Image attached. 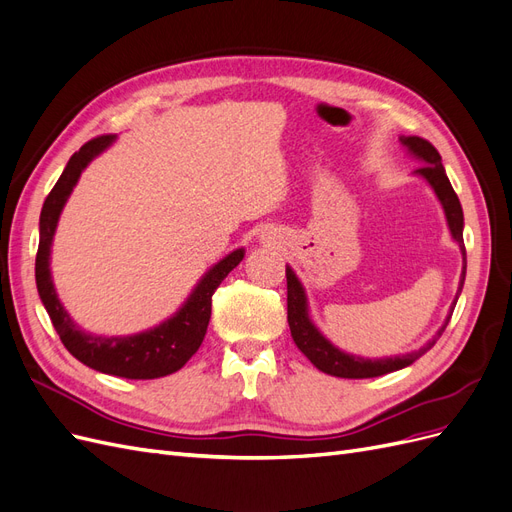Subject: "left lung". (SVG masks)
Here are the masks:
<instances>
[{
  "instance_id": "obj_1",
  "label": "left lung",
  "mask_w": 512,
  "mask_h": 512,
  "mask_svg": "<svg viewBox=\"0 0 512 512\" xmlns=\"http://www.w3.org/2000/svg\"><path fill=\"white\" fill-rule=\"evenodd\" d=\"M399 143L408 149L410 156L414 160L421 162L423 166L414 170L416 177H421L429 183V188L433 194L438 196L440 205L444 209V218L448 224V230H451V237L459 245L461 250V275H459V288L455 299L451 303V309L444 318V324L438 329V333L433 335L425 346L418 350L406 352V354H397V356H382V359H365V356L359 354H350L344 352L342 348H337L331 339L322 335V331L316 327L312 316H309V305H307V294L303 284L299 282L297 273L292 271V267L286 265V282H288V324H290V333L294 344L307 356L309 361L314 363L316 369L324 371L329 376L337 378H376L391 374V371L404 369L412 365L416 359L421 356L438 342V337L444 333L448 320L453 316V309L457 305L459 294L463 290V282H466V269H468V260H466V245H463V209L459 198L453 190L451 181L446 177V170L442 166V158L438 149L433 147L425 138L418 136H399Z\"/></svg>"
}]
</instances>
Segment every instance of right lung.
Returning a JSON list of instances; mask_svg holds the SVG:
<instances>
[{
    "label": "right lung",
    "mask_w": 512,
    "mask_h": 512,
    "mask_svg": "<svg viewBox=\"0 0 512 512\" xmlns=\"http://www.w3.org/2000/svg\"><path fill=\"white\" fill-rule=\"evenodd\" d=\"M117 136H98L85 143L68 160L64 173L57 179L55 188L46 196L40 213V243L36 256V286L42 305L51 316L53 327L68 352L83 365L128 380H153L175 374L192 354L200 348L211 318V297L224 277L235 269L245 256L243 247L230 252L220 262L200 277L190 297L183 301L177 312L156 324L153 329L134 335H94L76 324L66 307L61 305L51 277V245L57 230L59 215L64 211L68 198L79 183L81 173L89 162L98 158L104 149L115 143Z\"/></svg>",
    "instance_id": "right-lung-1"
}]
</instances>
